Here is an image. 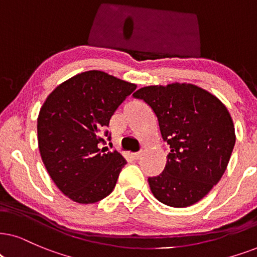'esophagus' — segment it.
Segmentation results:
<instances>
[{
    "instance_id": "34e87169",
    "label": "esophagus",
    "mask_w": 257,
    "mask_h": 257,
    "mask_svg": "<svg viewBox=\"0 0 257 257\" xmlns=\"http://www.w3.org/2000/svg\"><path fill=\"white\" fill-rule=\"evenodd\" d=\"M133 158H134L135 160H139V159L141 158V153H133Z\"/></svg>"
}]
</instances>
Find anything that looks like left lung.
Listing matches in <instances>:
<instances>
[{"label": "left lung", "mask_w": 257, "mask_h": 257, "mask_svg": "<svg viewBox=\"0 0 257 257\" xmlns=\"http://www.w3.org/2000/svg\"><path fill=\"white\" fill-rule=\"evenodd\" d=\"M133 96L151 106L171 148L164 172L148 178L153 196L172 207L198 203L228 167L236 141L229 110L209 91L187 83L145 86Z\"/></svg>", "instance_id": "obj_1"}]
</instances>
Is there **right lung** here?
<instances>
[{
  "instance_id": "1",
  "label": "right lung",
  "mask_w": 257,
  "mask_h": 257,
  "mask_svg": "<svg viewBox=\"0 0 257 257\" xmlns=\"http://www.w3.org/2000/svg\"><path fill=\"white\" fill-rule=\"evenodd\" d=\"M135 89L103 71H86L58 85L42 104L39 151L51 179L71 200L93 204L115 188L126 161L117 151L100 149V131Z\"/></svg>"
}]
</instances>
